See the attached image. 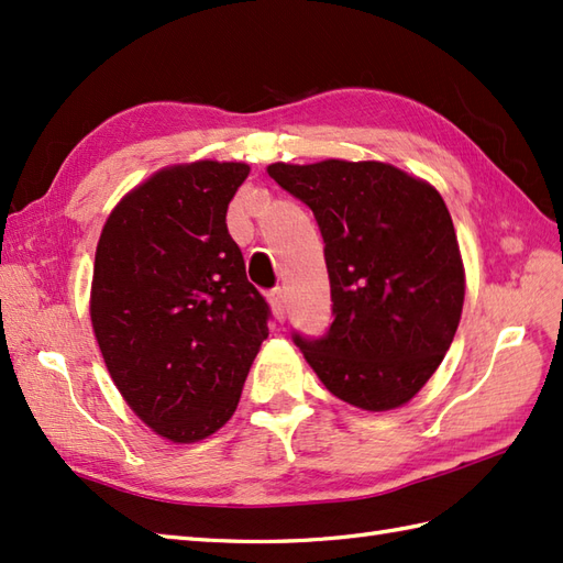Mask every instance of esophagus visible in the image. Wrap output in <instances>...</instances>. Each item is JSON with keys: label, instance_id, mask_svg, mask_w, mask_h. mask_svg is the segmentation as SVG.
<instances>
[{"label": "esophagus", "instance_id": "obj_1", "mask_svg": "<svg viewBox=\"0 0 563 563\" xmlns=\"http://www.w3.org/2000/svg\"><path fill=\"white\" fill-rule=\"evenodd\" d=\"M268 300H271V307H273V314H275V319H278V321H285V317H288V297H285V290L275 288V290L268 295Z\"/></svg>", "mask_w": 563, "mask_h": 563}]
</instances>
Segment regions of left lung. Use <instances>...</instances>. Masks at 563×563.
Wrapping results in <instances>:
<instances>
[{
    "label": "left lung",
    "instance_id": "1",
    "mask_svg": "<svg viewBox=\"0 0 563 563\" xmlns=\"http://www.w3.org/2000/svg\"><path fill=\"white\" fill-rule=\"evenodd\" d=\"M314 212L331 283L324 336L292 341L327 389L365 411L409 401L435 373L460 324L464 268L433 186L382 162L271 164Z\"/></svg>",
    "mask_w": 563,
    "mask_h": 563
}]
</instances>
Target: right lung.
Returning <instances> with one entry per match:
<instances>
[{"mask_svg":"<svg viewBox=\"0 0 563 563\" xmlns=\"http://www.w3.org/2000/svg\"><path fill=\"white\" fill-rule=\"evenodd\" d=\"M239 162L154 174L118 202L93 261L91 324L130 409L174 442L230 421L271 307L246 280L227 206Z\"/></svg>","mask_w":563,"mask_h":563,"instance_id":"obj_1","label":"right lung"}]
</instances>
